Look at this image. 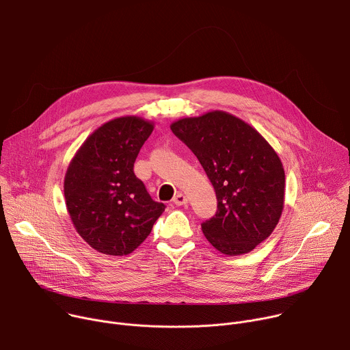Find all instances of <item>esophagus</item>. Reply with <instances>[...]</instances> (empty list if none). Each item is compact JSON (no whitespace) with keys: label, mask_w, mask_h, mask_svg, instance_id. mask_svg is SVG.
Returning a JSON list of instances; mask_svg holds the SVG:
<instances>
[{"label":"esophagus","mask_w":350,"mask_h":350,"mask_svg":"<svg viewBox=\"0 0 350 350\" xmlns=\"http://www.w3.org/2000/svg\"><path fill=\"white\" fill-rule=\"evenodd\" d=\"M173 202H174V205H177V206H181V205H185L187 202H188V198L184 195V193H181V192H178L174 198H173Z\"/></svg>","instance_id":"1"}]
</instances>
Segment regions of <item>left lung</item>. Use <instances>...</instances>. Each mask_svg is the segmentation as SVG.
<instances>
[{
    "instance_id": "1",
    "label": "left lung",
    "mask_w": 350,
    "mask_h": 350,
    "mask_svg": "<svg viewBox=\"0 0 350 350\" xmlns=\"http://www.w3.org/2000/svg\"><path fill=\"white\" fill-rule=\"evenodd\" d=\"M209 177L216 215L202 223L206 239L224 255L251 252L278 224L285 173L273 146L239 118L212 111L170 126Z\"/></svg>"
}]
</instances>
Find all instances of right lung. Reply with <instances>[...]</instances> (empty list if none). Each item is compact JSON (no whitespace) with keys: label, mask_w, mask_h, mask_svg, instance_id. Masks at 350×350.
<instances>
[{"label":"right lung","mask_w":350,"mask_h":350,"mask_svg":"<svg viewBox=\"0 0 350 350\" xmlns=\"http://www.w3.org/2000/svg\"><path fill=\"white\" fill-rule=\"evenodd\" d=\"M154 123L122 116L87 137L65 174V202L79 235L95 251L131 254L151 230L165 205L155 202L134 174L141 146Z\"/></svg>","instance_id":"add662e5"}]
</instances>
